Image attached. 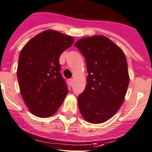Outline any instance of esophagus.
<instances>
[{
	"label": "esophagus",
	"instance_id": "obj_1",
	"mask_svg": "<svg viewBox=\"0 0 152 152\" xmlns=\"http://www.w3.org/2000/svg\"><path fill=\"white\" fill-rule=\"evenodd\" d=\"M69 84H70V85H73V80H72V79H69Z\"/></svg>",
	"mask_w": 152,
	"mask_h": 152
}]
</instances>
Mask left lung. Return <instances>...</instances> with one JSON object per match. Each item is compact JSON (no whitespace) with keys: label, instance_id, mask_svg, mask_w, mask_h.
Listing matches in <instances>:
<instances>
[{"label":"left lung","instance_id":"1","mask_svg":"<svg viewBox=\"0 0 152 152\" xmlns=\"http://www.w3.org/2000/svg\"><path fill=\"white\" fill-rule=\"evenodd\" d=\"M75 46L85 58L88 74L85 91L77 98L79 109L87 121L103 123L124 102L129 84L126 57L104 36L84 37Z\"/></svg>","mask_w":152,"mask_h":152}]
</instances>
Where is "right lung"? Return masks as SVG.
<instances>
[{
  "label": "right lung",
  "mask_w": 152,
  "mask_h": 152,
  "mask_svg": "<svg viewBox=\"0 0 152 152\" xmlns=\"http://www.w3.org/2000/svg\"><path fill=\"white\" fill-rule=\"evenodd\" d=\"M73 43L71 36L47 30L22 48L17 75L22 98L33 115L48 118L61 105L68 89L60 73L59 58Z\"/></svg>",
  "instance_id": "obj_1"
}]
</instances>
